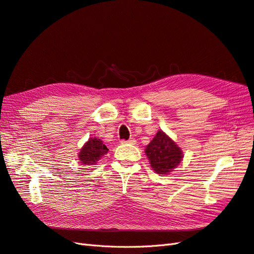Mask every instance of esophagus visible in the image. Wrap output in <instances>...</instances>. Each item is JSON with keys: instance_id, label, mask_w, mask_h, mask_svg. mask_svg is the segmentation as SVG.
Segmentation results:
<instances>
[{"instance_id": "1", "label": "esophagus", "mask_w": 254, "mask_h": 254, "mask_svg": "<svg viewBox=\"0 0 254 254\" xmlns=\"http://www.w3.org/2000/svg\"><path fill=\"white\" fill-rule=\"evenodd\" d=\"M122 142L123 144H126V142H127V144H131V145H135V142H136V140L134 139V138H129L128 140H122Z\"/></svg>"}]
</instances>
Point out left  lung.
<instances>
[{
	"instance_id": "1",
	"label": "left lung",
	"mask_w": 254,
	"mask_h": 254,
	"mask_svg": "<svg viewBox=\"0 0 254 254\" xmlns=\"http://www.w3.org/2000/svg\"><path fill=\"white\" fill-rule=\"evenodd\" d=\"M145 151L153 171L160 175L172 172L183 160L181 149L162 131L154 136Z\"/></svg>"
}]
</instances>
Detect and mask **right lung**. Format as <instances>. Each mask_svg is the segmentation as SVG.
Returning a JSON list of instances; mask_svg holds the SVG:
<instances>
[{"label": "right lung", "mask_w": 254, "mask_h": 254, "mask_svg": "<svg viewBox=\"0 0 254 254\" xmlns=\"http://www.w3.org/2000/svg\"><path fill=\"white\" fill-rule=\"evenodd\" d=\"M108 152V148L97 138H90L79 152V161L82 164L94 165L104 154Z\"/></svg>", "instance_id": "add662e5"}]
</instances>
